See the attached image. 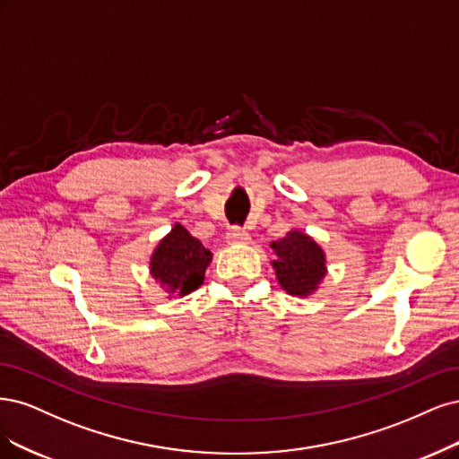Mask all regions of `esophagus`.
Instances as JSON below:
<instances>
[{"label": "esophagus", "mask_w": 459, "mask_h": 459, "mask_svg": "<svg viewBox=\"0 0 459 459\" xmlns=\"http://www.w3.org/2000/svg\"><path fill=\"white\" fill-rule=\"evenodd\" d=\"M227 240H229V244H246V242H249V232L238 225L230 227L227 232Z\"/></svg>", "instance_id": "esophagus-1"}]
</instances>
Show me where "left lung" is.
I'll use <instances>...</instances> for the list:
<instances>
[{
    "label": "left lung",
    "instance_id": "8db88e82",
    "mask_svg": "<svg viewBox=\"0 0 459 459\" xmlns=\"http://www.w3.org/2000/svg\"><path fill=\"white\" fill-rule=\"evenodd\" d=\"M271 247L278 255V261L273 264L280 286L301 298L316 290L322 276L326 274V264H324V251L313 238L293 230L286 238L273 242Z\"/></svg>",
    "mask_w": 459,
    "mask_h": 459
}]
</instances>
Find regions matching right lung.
<instances>
[{
    "label": "right lung",
    "instance_id": "obj_1",
    "mask_svg": "<svg viewBox=\"0 0 459 459\" xmlns=\"http://www.w3.org/2000/svg\"><path fill=\"white\" fill-rule=\"evenodd\" d=\"M212 261V251L177 223L154 249L151 273L169 293L186 295L204 282V273Z\"/></svg>",
    "mask_w": 459,
    "mask_h": 459
}]
</instances>
